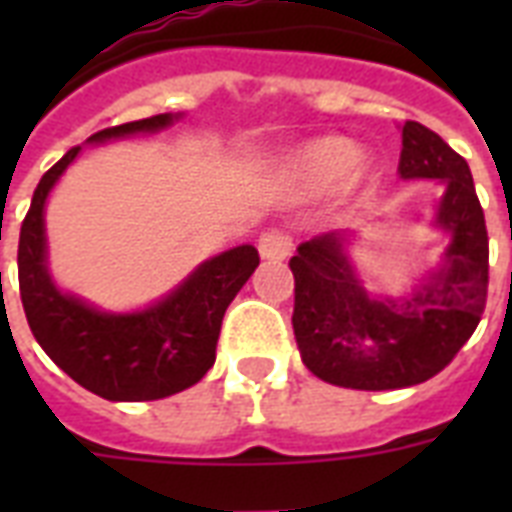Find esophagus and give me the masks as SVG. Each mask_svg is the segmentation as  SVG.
Listing matches in <instances>:
<instances>
[{
	"label": "esophagus",
	"instance_id": "obj_1",
	"mask_svg": "<svg viewBox=\"0 0 512 512\" xmlns=\"http://www.w3.org/2000/svg\"><path fill=\"white\" fill-rule=\"evenodd\" d=\"M263 260H287L292 252V236L287 231H268L257 241Z\"/></svg>",
	"mask_w": 512,
	"mask_h": 512
}]
</instances>
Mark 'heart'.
I'll return each instance as SVG.
<instances>
[{
    "instance_id": "b5f03b06",
    "label": "heart",
    "mask_w": 512,
    "mask_h": 512,
    "mask_svg": "<svg viewBox=\"0 0 512 512\" xmlns=\"http://www.w3.org/2000/svg\"><path fill=\"white\" fill-rule=\"evenodd\" d=\"M361 159H364V151L356 143L342 138H324L305 146L292 164L300 180L329 188V185L345 183L361 167Z\"/></svg>"
}]
</instances>
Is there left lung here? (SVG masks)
Returning a JSON list of instances; mask_svg holds the SVG:
<instances>
[{
	"mask_svg": "<svg viewBox=\"0 0 512 512\" xmlns=\"http://www.w3.org/2000/svg\"><path fill=\"white\" fill-rule=\"evenodd\" d=\"M398 172L436 177L446 193L436 225L452 233L438 271L412 297L366 295L345 255L348 236L324 233L297 247L292 327L303 364L319 380L353 390H396L436 377L484 316L489 236L468 162L420 122L401 130Z\"/></svg>",
	"mask_w": 512,
	"mask_h": 512,
	"instance_id": "1",
	"label": "left lung"
}]
</instances>
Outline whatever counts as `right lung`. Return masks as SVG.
<instances>
[{"mask_svg": "<svg viewBox=\"0 0 512 512\" xmlns=\"http://www.w3.org/2000/svg\"><path fill=\"white\" fill-rule=\"evenodd\" d=\"M177 116L159 114L95 132L90 143L170 127ZM71 148L36 185L20 225L18 284L28 327L44 353L82 388L108 401H156L191 388L215 364L225 308L260 265L252 244L201 263L188 279L138 313H103L63 295L47 273L44 201L76 159Z\"/></svg>", "mask_w": 512, "mask_h": 512, "instance_id": "right-lung-1", "label": "right lung"}]
</instances>
